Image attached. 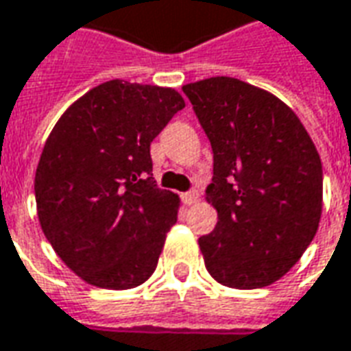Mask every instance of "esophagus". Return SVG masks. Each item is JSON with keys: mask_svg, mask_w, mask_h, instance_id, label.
<instances>
[{"mask_svg": "<svg viewBox=\"0 0 351 351\" xmlns=\"http://www.w3.org/2000/svg\"><path fill=\"white\" fill-rule=\"evenodd\" d=\"M181 200H183V204H187V206L195 204L196 200H198V191H196V189H191L187 193H183V195H181Z\"/></svg>", "mask_w": 351, "mask_h": 351, "instance_id": "obj_1", "label": "esophagus"}]
</instances>
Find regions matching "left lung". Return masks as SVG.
<instances>
[{
    "label": "left lung",
    "mask_w": 351,
    "mask_h": 351,
    "mask_svg": "<svg viewBox=\"0 0 351 351\" xmlns=\"http://www.w3.org/2000/svg\"><path fill=\"white\" fill-rule=\"evenodd\" d=\"M213 151L206 198L217 225L200 236L206 268L234 289L280 280L322 215L323 170L308 132L282 100L234 77L183 86Z\"/></svg>",
    "instance_id": "8db88e82"
}]
</instances>
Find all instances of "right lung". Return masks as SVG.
I'll list each match as a JSON object with an SVG mask.
<instances>
[{"label":"right lung","instance_id":"1","mask_svg":"<svg viewBox=\"0 0 351 351\" xmlns=\"http://www.w3.org/2000/svg\"><path fill=\"white\" fill-rule=\"evenodd\" d=\"M185 108L173 88L108 81L60 117L36 171L47 240L84 282L130 289L155 272L180 198L156 187L151 141Z\"/></svg>","mask_w":351,"mask_h":351}]
</instances>
